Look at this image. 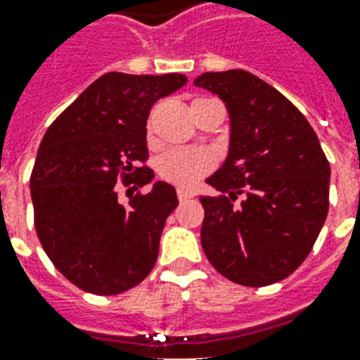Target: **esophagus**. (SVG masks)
Wrapping results in <instances>:
<instances>
[{
    "mask_svg": "<svg viewBox=\"0 0 360 360\" xmlns=\"http://www.w3.org/2000/svg\"><path fill=\"white\" fill-rule=\"evenodd\" d=\"M177 198H179L181 202H183V200L193 198V193H191V191H185V188H177Z\"/></svg>",
    "mask_w": 360,
    "mask_h": 360,
    "instance_id": "34e87169",
    "label": "esophagus"
}]
</instances>
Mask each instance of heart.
I'll use <instances>...</instances> for the list:
<instances>
[{"instance_id":"heart-1","label":"heart","mask_w":360,"mask_h":360,"mask_svg":"<svg viewBox=\"0 0 360 360\" xmlns=\"http://www.w3.org/2000/svg\"><path fill=\"white\" fill-rule=\"evenodd\" d=\"M212 169V156L200 150L172 148L158 160V173L179 187H193Z\"/></svg>"}]
</instances>
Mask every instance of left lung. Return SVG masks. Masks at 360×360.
Returning <instances> with one entry per match:
<instances>
[{
  "label": "left lung",
  "instance_id": "left-lung-1",
  "mask_svg": "<svg viewBox=\"0 0 360 360\" xmlns=\"http://www.w3.org/2000/svg\"><path fill=\"white\" fill-rule=\"evenodd\" d=\"M195 86L218 94L229 113L226 162L200 196V243L235 283L264 287L304 262L330 206V164L307 117L268 82L241 69L202 73Z\"/></svg>",
  "mask_w": 360,
  "mask_h": 360
}]
</instances>
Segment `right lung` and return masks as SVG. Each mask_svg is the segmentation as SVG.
Instances as JSON below:
<instances>
[{"label": "right lung", "mask_w": 360, "mask_h": 360, "mask_svg": "<svg viewBox=\"0 0 360 360\" xmlns=\"http://www.w3.org/2000/svg\"><path fill=\"white\" fill-rule=\"evenodd\" d=\"M185 82L179 73H105L44 134L30 175L36 233L82 291L123 293L156 264L165 219L179 204L175 187L156 181L125 206L115 183L144 187L154 179L152 169L136 167L148 158L150 108Z\"/></svg>", "instance_id": "1"}]
</instances>
